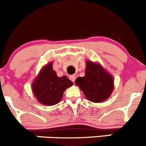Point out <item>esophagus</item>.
<instances>
[{
	"mask_svg": "<svg viewBox=\"0 0 146 146\" xmlns=\"http://www.w3.org/2000/svg\"><path fill=\"white\" fill-rule=\"evenodd\" d=\"M70 79L73 82H75V79H76V75L72 74V75H70Z\"/></svg>",
	"mask_w": 146,
	"mask_h": 146,
	"instance_id": "34e87169",
	"label": "esophagus"
}]
</instances>
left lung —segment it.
I'll return each mask as SVG.
<instances>
[{"instance_id":"8db88e82","label":"left lung","mask_w":146,"mask_h":146,"mask_svg":"<svg viewBox=\"0 0 146 146\" xmlns=\"http://www.w3.org/2000/svg\"><path fill=\"white\" fill-rule=\"evenodd\" d=\"M85 76L78 77L76 84L88 100L99 103L106 100L113 90V79L98 63L86 61Z\"/></svg>"}]
</instances>
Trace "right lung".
Here are the masks:
<instances>
[{
    "label": "right lung",
    "instance_id": "obj_1",
    "mask_svg": "<svg viewBox=\"0 0 146 146\" xmlns=\"http://www.w3.org/2000/svg\"><path fill=\"white\" fill-rule=\"evenodd\" d=\"M72 85L73 82L66 76H57L50 62L40 72L32 84V89L40 104L53 106L61 101L66 89Z\"/></svg>",
    "mask_w": 146,
    "mask_h": 146
}]
</instances>
